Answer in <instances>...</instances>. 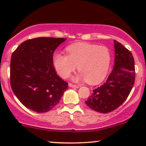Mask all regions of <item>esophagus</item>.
Here are the masks:
<instances>
[{"instance_id":"obj_1","label":"esophagus","mask_w":146,"mask_h":146,"mask_svg":"<svg viewBox=\"0 0 146 146\" xmlns=\"http://www.w3.org/2000/svg\"><path fill=\"white\" fill-rule=\"evenodd\" d=\"M68 85H69V87H70V88H79L78 85H74V84L70 83V82H69V83H68Z\"/></svg>"}]
</instances>
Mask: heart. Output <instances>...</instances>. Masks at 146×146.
<instances>
[{
    "instance_id": "obj_1",
    "label": "heart",
    "mask_w": 146,
    "mask_h": 146,
    "mask_svg": "<svg viewBox=\"0 0 146 146\" xmlns=\"http://www.w3.org/2000/svg\"><path fill=\"white\" fill-rule=\"evenodd\" d=\"M67 55L55 53L53 65L61 77L67 78L78 66L80 74L76 80H85L90 84L102 81L110 69L111 54L105 46L76 43L66 48Z\"/></svg>"
}]
</instances>
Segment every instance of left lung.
Returning <instances> with one entry per match:
<instances>
[{
    "instance_id": "obj_1",
    "label": "left lung",
    "mask_w": 146,
    "mask_h": 146,
    "mask_svg": "<svg viewBox=\"0 0 146 146\" xmlns=\"http://www.w3.org/2000/svg\"><path fill=\"white\" fill-rule=\"evenodd\" d=\"M115 62L112 72L102 85L93 90L85 104L98 112L109 113L118 108L131 91L135 82L134 58L131 52L114 40Z\"/></svg>"
}]
</instances>
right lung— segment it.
Returning a JSON list of instances; mask_svg holds the SVG:
<instances>
[{
	"label": "right lung",
	"mask_w": 146,
	"mask_h": 146,
	"mask_svg": "<svg viewBox=\"0 0 146 146\" xmlns=\"http://www.w3.org/2000/svg\"><path fill=\"white\" fill-rule=\"evenodd\" d=\"M66 38L37 37L25 41L13 51L10 82L20 102L38 113L58 104L68 82L57 75L53 54Z\"/></svg>",
	"instance_id": "right-lung-1"
}]
</instances>
